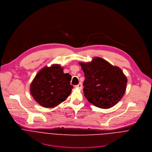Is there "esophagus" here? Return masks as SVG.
I'll return each instance as SVG.
<instances>
[{"instance_id":"esophagus-1","label":"esophagus","mask_w":152,"mask_h":152,"mask_svg":"<svg viewBox=\"0 0 152 152\" xmlns=\"http://www.w3.org/2000/svg\"><path fill=\"white\" fill-rule=\"evenodd\" d=\"M75 87H77V88H80V89H82V88H83V85H82V84L80 83H79L78 85L75 86Z\"/></svg>"}]
</instances>
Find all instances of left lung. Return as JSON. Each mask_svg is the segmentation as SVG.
<instances>
[{
  "label": "left lung",
  "instance_id": "obj_1",
  "mask_svg": "<svg viewBox=\"0 0 152 152\" xmlns=\"http://www.w3.org/2000/svg\"><path fill=\"white\" fill-rule=\"evenodd\" d=\"M84 72V95L96 107H113L123 97L127 78L121 68L95 57L90 62H79Z\"/></svg>",
  "mask_w": 152,
  "mask_h": 152
}]
</instances>
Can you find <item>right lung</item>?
Here are the masks:
<instances>
[{
    "label": "right lung",
    "mask_w": 152,
    "mask_h": 152,
    "mask_svg": "<svg viewBox=\"0 0 152 152\" xmlns=\"http://www.w3.org/2000/svg\"><path fill=\"white\" fill-rule=\"evenodd\" d=\"M71 75L64 73L58 64L45 66L32 81L30 90L34 99L44 107H54L69 96L73 86L70 84Z\"/></svg>",
    "instance_id": "add662e5"
}]
</instances>
